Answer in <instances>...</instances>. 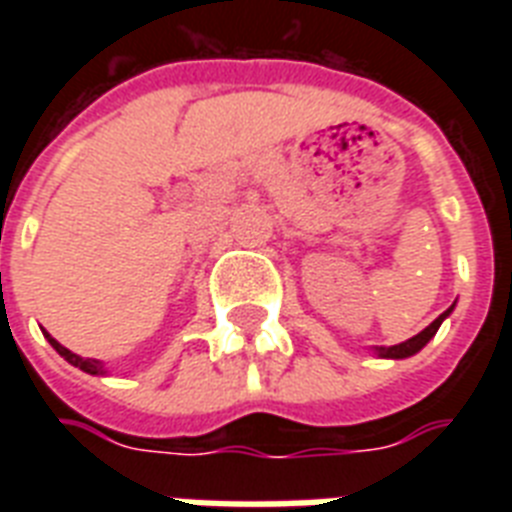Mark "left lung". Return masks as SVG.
I'll return each mask as SVG.
<instances>
[{
    "label": "left lung",
    "instance_id": "1",
    "mask_svg": "<svg viewBox=\"0 0 512 512\" xmlns=\"http://www.w3.org/2000/svg\"><path fill=\"white\" fill-rule=\"evenodd\" d=\"M452 308H454V305H452ZM452 308H446V311L441 313V316H438L436 321H430L428 327L422 329L420 335L409 337V340L398 342V345H390V348H385V345H380V348H377V350H380V356H388V358H406V356H414L417 350H422V348H425V345H428L430 337L436 335L438 327H441V321H444L446 316H449V311H452Z\"/></svg>",
    "mask_w": 512,
    "mask_h": 512
}]
</instances>
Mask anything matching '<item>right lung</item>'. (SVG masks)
<instances>
[{"label": "right lung", "instance_id": "1", "mask_svg": "<svg viewBox=\"0 0 512 512\" xmlns=\"http://www.w3.org/2000/svg\"><path fill=\"white\" fill-rule=\"evenodd\" d=\"M50 342H52V345H55V348L60 350V356H66L68 361H71V364L79 366V369H84V372L95 374V372H100V369H103V361H100V358H92V356H82V353H74V350L66 348L63 342L55 340V337H52V335H50Z\"/></svg>", "mask_w": 512, "mask_h": 512}]
</instances>
